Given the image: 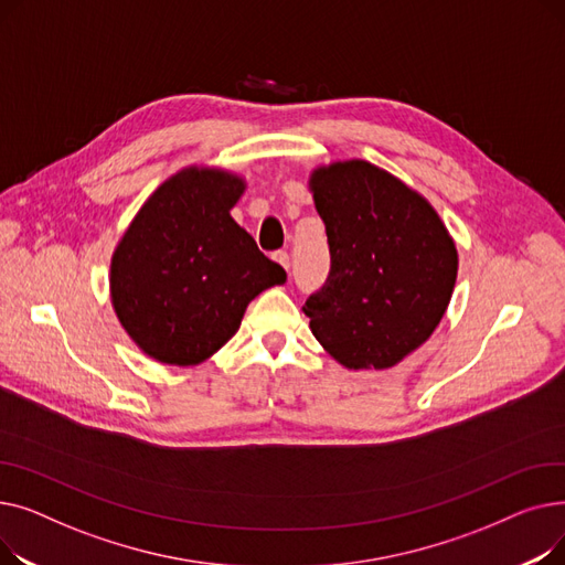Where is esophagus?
Masks as SVG:
<instances>
[{"mask_svg": "<svg viewBox=\"0 0 565 565\" xmlns=\"http://www.w3.org/2000/svg\"><path fill=\"white\" fill-rule=\"evenodd\" d=\"M273 258L284 267V270H290V256H288V252H275Z\"/></svg>", "mask_w": 565, "mask_h": 565, "instance_id": "34e87169", "label": "esophagus"}]
</instances>
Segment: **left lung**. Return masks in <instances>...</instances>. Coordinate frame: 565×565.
<instances>
[{"label":"left lung","instance_id":"left-lung-1","mask_svg":"<svg viewBox=\"0 0 565 565\" xmlns=\"http://www.w3.org/2000/svg\"><path fill=\"white\" fill-rule=\"evenodd\" d=\"M330 243V277L302 311L332 358L384 371L430 339L447 311L458 249L435 207L366 160L332 162L309 178Z\"/></svg>","mask_w":565,"mask_h":565}]
</instances>
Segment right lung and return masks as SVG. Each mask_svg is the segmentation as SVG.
Listing matches in <instances>:
<instances>
[{
  "instance_id": "right-lung-1",
  "label": "right lung",
  "mask_w": 565,
  "mask_h": 565,
  "mask_svg": "<svg viewBox=\"0 0 565 565\" xmlns=\"http://www.w3.org/2000/svg\"><path fill=\"white\" fill-rule=\"evenodd\" d=\"M245 188L237 173L185 167L146 199L114 249L116 318L160 364L213 358L256 295L286 281L284 267L231 217Z\"/></svg>"
}]
</instances>
